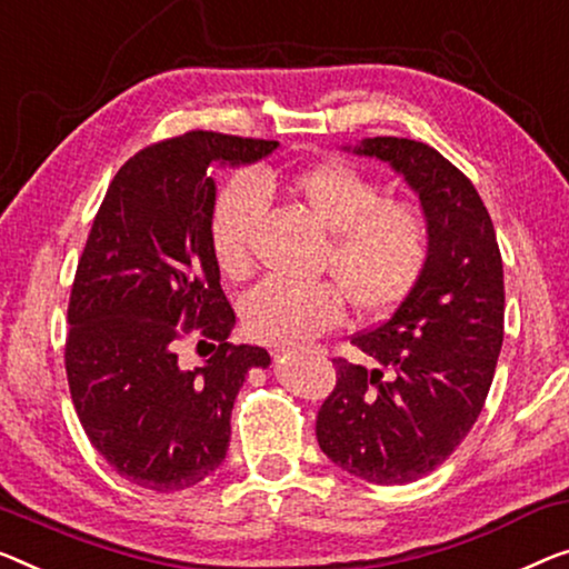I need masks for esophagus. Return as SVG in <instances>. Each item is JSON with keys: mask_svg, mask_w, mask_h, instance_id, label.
Instances as JSON below:
<instances>
[{"mask_svg": "<svg viewBox=\"0 0 569 569\" xmlns=\"http://www.w3.org/2000/svg\"><path fill=\"white\" fill-rule=\"evenodd\" d=\"M281 352H286V350H273V355H276V358H278V355H281Z\"/></svg>", "mask_w": 569, "mask_h": 569, "instance_id": "esophagus-1", "label": "esophagus"}]
</instances>
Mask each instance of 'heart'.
I'll list each match as a JSON object with an SVG mask.
<instances>
[{
    "label": "heart",
    "instance_id": "obj_1",
    "mask_svg": "<svg viewBox=\"0 0 569 569\" xmlns=\"http://www.w3.org/2000/svg\"><path fill=\"white\" fill-rule=\"evenodd\" d=\"M296 197L329 230L325 270L335 281L293 283L270 276L242 299V327L270 345H301L342 325L345 295L366 313L401 303L427 270L431 227L419 203L386 197L376 178L347 160L303 168L291 178ZM268 203L266 178L240 173L219 191L209 240L219 268L242 276L250 266V234Z\"/></svg>",
    "mask_w": 569,
    "mask_h": 569
}]
</instances>
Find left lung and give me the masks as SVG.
Here are the masks:
<instances>
[{
	"instance_id": "obj_1",
	"label": "left lung",
	"mask_w": 569,
	"mask_h": 569,
	"mask_svg": "<svg viewBox=\"0 0 569 569\" xmlns=\"http://www.w3.org/2000/svg\"><path fill=\"white\" fill-rule=\"evenodd\" d=\"M355 152L391 163L419 193L431 252L391 317L350 339L383 370L332 360L317 442L355 478L403 486L437 470L480 417L503 345V260L480 193L442 152L409 138H370Z\"/></svg>"
}]
</instances>
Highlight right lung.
<instances>
[{
  "mask_svg": "<svg viewBox=\"0 0 569 569\" xmlns=\"http://www.w3.org/2000/svg\"><path fill=\"white\" fill-rule=\"evenodd\" d=\"M276 148L209 130L152 142L97 211L68 301L66 376L89 442L134 486L173 493L214 472L244 372L270 362L262 347L227 342L234 311L209 222L219 168ZM189 333L216 352L193 371L177 362Z\"/></svg>",
  "mask_w": 569,
  "mask_h": 569,
  "instance_id": "obj_1",
  "label": "right lung"
}]
</instances>
